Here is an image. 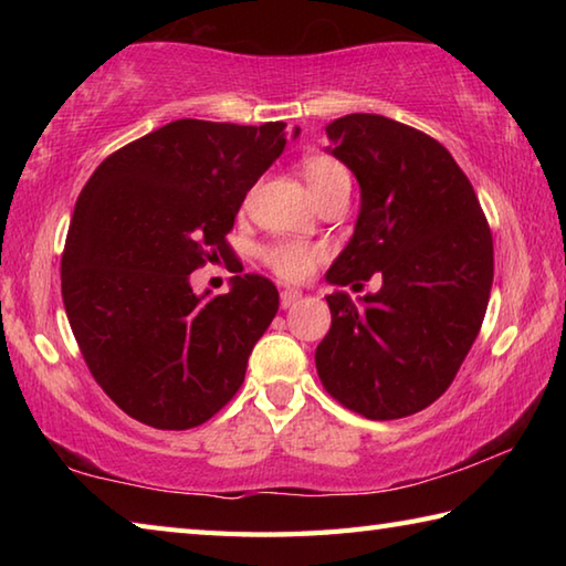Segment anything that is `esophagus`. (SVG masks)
Wrapping results in <instances>:
<instances>
[{
	"mask_svg": "<svg viewBox=\"0 0 566 566\" xmlns=\"http://www.w3.org/2000/svg\"><path fill=\"white\" fill-rule=\"evenodd\" d=\"M300 300H302V292H296V290H284V292L280 294L282 310H290V306H294Z\"/></svg>",
	"mask_w": 566,
	"mask_h": 566,
	"instance_id": "1",
	"label": "esophagus"
}]
</instances>
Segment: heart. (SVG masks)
Returning a JSON list of instances; mask_svg holds the SVG:
<instances>
[{"label": "heart", "mask_w": 566, "mask_h": 566, "mask_svg": "<svg viewBox=\"0 0 566 566\" xmlns=\"http://www.w3.org/2000/svg\"><path fill=\"white\" fill-rule=\"evenodd\" d=\"M302 175L312 197L319 199L332 195L334 189L349 187L347 167L327 155H312L302 161ZM264 264L284 282H304L319 262V252L304 242H276L264 249Z\"/></svg>", "instance_id": "b5f03b06"}]
</instances>
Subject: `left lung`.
I'll return each instance as SVG.
<instances>
[{"label": "left lung", "mask_w": 566, "mask_h": 566, "mask_svg": "<svg viewBox=\"0 0 566 566\" xmlns=\"http://www.w3.org/2000/svg\"><path fill=\"white\" fill-rule=\"evenodd\" d=\"M329 155L352 169L361 205L327 272L332 327L314 352L324 389L367 419H399L452 385L482 327L494 280L492 232L454 157L381 114L327 124Z\"/></svg>", "instance_id": "left-lung-1"}]
</instances>
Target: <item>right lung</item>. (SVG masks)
Returning a JSON list of instances; mask_svg holds the SVG:
<instances>
[{
    "label": "right lung",
    "instance_id": "obj_1",
    "mask_svg": "<svg viewBox=\"0 0 566 566\" xmlns=\"http://www.w3.org/2000/svg\"><path fill=\"white\" fill-rule=\"evenodd\" d=\"M284 127L169 122L104 159L76 199L62 254L66 319L97 385L142 424L214 417L280 310L266 276L237 274L227 294L197 296L189 274L232 252L224 237L284 151Z\"/></svg>",
    "mask_w": 566,
    "mask_h": 566
}]
</instances>
